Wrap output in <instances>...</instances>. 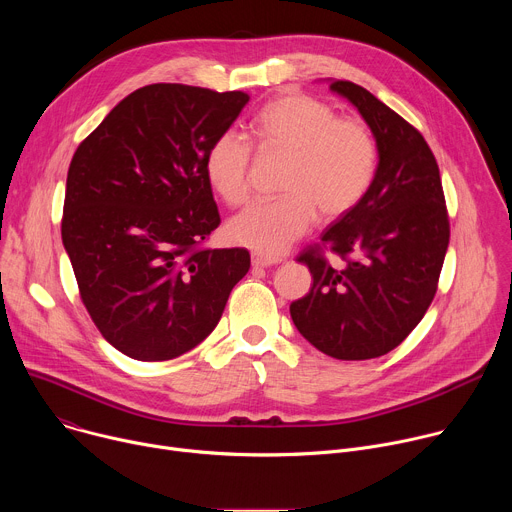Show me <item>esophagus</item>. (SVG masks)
<instances>
[{
    "label": "esophagus",
    "mask_w": 512,
    "mask_h": 512,
    "mask_svg": "<svg viewBox=\"0 0 512 512\" xmlns=\"http://www.w3.org/2000/svg\"><path fill=\"white\" fill-rule=\"evenodd\" d=\"M279 261H281L279 257L265 255V253H259V251H253V255H251L253 267H271V265H277Z\"/></svg>",
    "instance_id": "1"
}]
</instances>
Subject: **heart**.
<instances>
[{"mask_svg":"<svg viewBox=\"0 0 512 512\" xmlns=\"http://www.w3.org/2000/svg\"><path fill=\"white\" fill-rule=\"evenodd\" d=\"M253 135L263 152L287 156L281 194L237 214L229 237L265 255L285 251L316 221L320 210L338 218L360 204L371 190L379 150L371 129L308 95H285L267 103L253 121ZM253 148L235 131L218 135L206 154V178L225 202L249 200Z\"/></svg>","mask_w":512,"mask_h":512,"instance_id":"obj_1","label":"heart"}]
</instances>
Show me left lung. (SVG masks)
Listing matches in <instances>:
<instances>
[{
    "mask_svg": "<svg viewBox=\"0 0 512 512\" xmlns=\"http://www.w3.org/2000/svg\"><path fill=\"white\" fill-rule=\"evenodd\" d=\"M369 123L377 176L356 208L330 225L322 243L298 255L314 283L291 302L300 334L338 360L391 352L421 322L440 281L450 218L435 156L423 135L383 101L350 81H332ZM328 248L344 261L332 268Z\"/></svg>",
    "mask_w": 512,
    "mask_h": 512,
    "instance_id": "left-lung-1",
    "label": "left lung"
}]
</instances>
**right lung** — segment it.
Masks as SVG:
<instances>
[{
    "label": "right lung",
    "instance_id": "1",
    "mask_svg": "<svg viewBox=\"0 0 512 512\" xmlns=\"http://www.w3.org/2000/svg\"><path fill=\"white\" fill-rule=\"evenodd\" d=\"M247 101L243 91L141 87L72 156L62 243L91 320L129 358L198 346L251 267L247 249L204 247L221 225L206 154Z\"/></svg>",
    "mask_w": 512,
    "mask_h": 512
}]
</instances>
